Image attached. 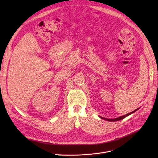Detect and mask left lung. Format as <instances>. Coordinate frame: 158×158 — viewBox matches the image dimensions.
I'll list each match as a JSON object with an SVG mask.
<instances>
[{"label": "left lung", "instance_id": "left-lung-1", "mask_svg": "<svg viewBox=\"0 0 158 158\" xmlns=\"http://www.w3.org/2000/svg\"><path fill=\"white\" fill-rule=\"evenodd\" d=\"M138 109H136L135 111H132V112H131V113H128V114H125V115H123V116H121V117H117V118H114V119H109V118H103V117H101V118H103V119H104V120H106V121H119V120H121V119H123V118H125L126 117H127L128 115H129V114H131V113H134L135 111H137Z\"/></svg>", "mask_w": 158, "mask_h": 158}]
</instances>
